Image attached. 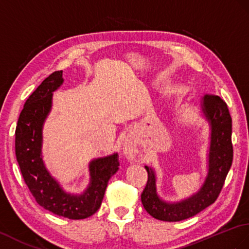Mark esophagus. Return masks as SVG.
I'll return each instance as SVG.
<instances>
[{
    "instance_id": "esophagus-1",
    "label": "esophagus",
    "mask_w": 249,
    "mask_h": 249,
    "mask_svg": "<svg viewBox=\"0 0 249 249\" xmlns=\"http://www.w3.org/2000/svg\"><path fill=\"white\" fill-rule=\"evenodd\" d=\"M124 154L127 158H132L134 157V151H132V148L130 146H125L124 148Z\"/></svg>"
}]
</instances>
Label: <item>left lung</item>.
Here are the masks:
<instances>
[{"instance_id":"8db88e82","label":"left lung","mask_w":249,"mask_h":249,"mask_svg":"<svg viewBox=\"0 0 249 249\" xmlns=\"http://www.w3.org/2000/svg\"><path fill=\"white\" fill-rule=\"evenodd\" d=\"M201 110L211 127V140L208 156V175L197 192L178 203L162 200L157 194L155 171L145 165L148 178L141 194V201L147 213L160 221H182L196 215L212 205L221 193L232 164V120L227 104L218 95L206 94L201 100Z\"/></svg>"}]
</instances>
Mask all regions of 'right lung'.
Returning <instances> with one entry per match:
<instances>
[{
	"instance_id": "right-lung-1",
	"label": "right lung",
	"mask_w": 249,
	"mask_h": 249,
	"mask_svg": "<svg viewBox=\"0 0 249 249\" xmlns=\"http://www.w3.org/2000/svg\"><path fill=\"white\" fill-rule=\"evenodd\" d=\"M62 83V71H56L27 98L16 128V157L23 179L40 206L59 216L83 219L94 214L101 207L109 179L119 170V155L91 161L90 183L80 195L67 193L51 176L41 155L42 128L51 111L53 92Z\"/></svg>"
}]
</instances>
